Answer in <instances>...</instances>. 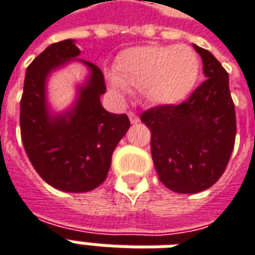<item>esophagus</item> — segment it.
<instances>
[{
    "label": "esophagus",
    "instance_id": "esophagus-1",
    "mask_svg": "<svg viewBox=\"0 0 255 255\" xmlns=\"http://www.w3.org/2000/svg\"><path fill=\"white\" fill-rule=\"evenodd\" d=\"M128 119L131 121V124H138L139 123V117L136 116L135 113H128Z\"/></svg>",
    "mask_w": 255,
    "mask_h": 255
}]
</instances>
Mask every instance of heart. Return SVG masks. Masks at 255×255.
<instances>
[{"label":"heart","mask_w":255,"mask_h":255,"mask_svg":"<svg viewBox=\"0 0 255 255\" xmlns=\"http://www.w3.org/2000/svg\"><path fill=\"white\" fill-rule=\"evenodd\" d=\"M200 62L186 45H142L121 52L109 76L111 90L126 97L128 89H139L155 106L185 100L199 77Z\"/></svg>","instance_id":"b5f03b06"}]
</instances>
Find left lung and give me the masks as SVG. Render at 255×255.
<instances>
[{
	"label": "left lung",
	"mask_w": 255,
	"mask_h": 255,
	"mask_svg": "<svg viewBox=\"0 0 255 255\" xmlns=\"http://www.w3.org/2000/svg\"><path fill=\"white\" fill-rule=\"evenodd\" d=\"M206 80L179 106L145 111L151 152L159 180L176 193L213 186L229 163L236 139V111L229 75L209 50L193 45Z\"/></svg>",
	"instance_id": "left-lung-1"
}]
</instances>
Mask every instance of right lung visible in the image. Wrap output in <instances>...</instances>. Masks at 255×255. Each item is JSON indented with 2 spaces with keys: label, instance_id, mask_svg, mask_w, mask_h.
Here are the masks:
<instances>
[{
  "label": "right lung",
  "instance_id": "right-lung-1",
  "mask_svg": "<svg viewBox=\"0 0 255 255\" xmlns=\"http://www.w3.org/2000/svg\"><path fill=\"white\" fill-rule=\"evenodd\" d=\"M75 39L52 43L26 69L21 99V136L35 171L50 186L82 193L101 185L110 169L111 155L127 134L129 120L101 106L106 93L99 67L77 59ZM70 61L82 63L89 73L76 88L74 104L56 113L47 101L50 75Z\"/></svg>",
  "mask_w": 255,
  "mask_h": 255
}]
</instances>
